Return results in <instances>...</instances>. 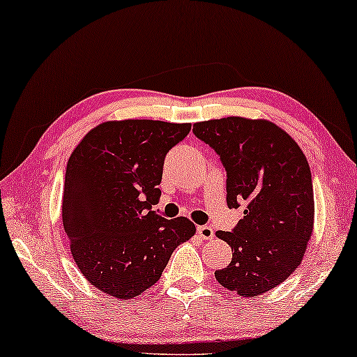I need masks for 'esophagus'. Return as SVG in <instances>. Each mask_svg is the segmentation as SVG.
<instances>
[{
	"instance_id": "34e87169",
	"label": "esophagus",
	"mask_w": 357,
	"mask_h": 357,
	"mask_svg": "<svg viewBox=\"0 0 357 357\" xmlns=\"http://www.w3.org/2000/svg\"><path fill=\"white\" fill-rule=\"evenodd\" d=\"M198 236L203 238V241H211L214 237V229L211 226H198L197 227Z\"/></svg>"
}]
</instances>
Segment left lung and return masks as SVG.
Returning <instances> with one entry per match:
<instances>
[{"label":"left lung","mask_w":357,"mask_h":357,"mask_svg":"<svg viewBox=\"0 0 357 357\" xmlns=\"http://www.w3.org/2000/svg\"><path fill=\"white\" fill-rule=\"evenodd\" d=\"M193 133L226 167L227 206L247 204L232 232H216L231 245L232 260L214 276L242 297L265 294L301 265L314 231V187L305 154L265 119L198 121Z\"/></svg>","instance_id":"1"}]
</instances>
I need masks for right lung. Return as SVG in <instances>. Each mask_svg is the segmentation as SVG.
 <instances>
[{
  "label": "right lung",
  "instance_id": "right-lung-1",
  "mask_svg": "<svg viewBox=\"0 0 357 357\" xmlns=\"http://www.w3.org/2000/svg\"><path fill=\"white\" fill-rule=\"evenodd\" d=\"M190 128L160 120L104 121L68 159L63 226L77 270L104 294L121 301L143 294L175 247L197 232L188 218L153 211L165 154Z\"/></svg>",
  "mask_w": 357,
  "mask_h": 357
}]
</instances>
